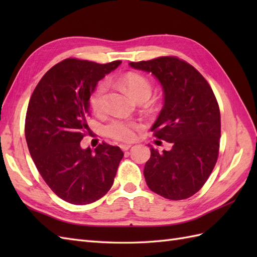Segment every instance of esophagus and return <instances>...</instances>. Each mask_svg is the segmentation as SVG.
<instances>
[{
  "label": "esophagus",
  "mask_w": 257,
  "mask_h": 257,
  "mask_svg": "<svg viewBox=\"0 0 257 257\" xmlns=\"http://www.w3.org/2000/svg\"><path fill=\"white\" fill-rule=\"evenodd\" d=\"M120 148H121L123 151H127V150H129L130 148H132V145L122 144V145H120Z\"/></svg>",
  "instance_id": "1"
}]
</instances>
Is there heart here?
<instances>
[{
  "instance_id": "b5f03b06",
  "label": "heart",
  "mask_w": 257,
  "mask_h": 257,
  "mask_svg": "<svg viewBox=\"0 0 257 257\" xmlns=\"http://www.w3.org/2000/svg\"><path fill=\"white\" fill-rule=\"evenodd\" d=\"M122 84L128 92L136 99L140 97L151 95V85L149 80L143 75L137 73H129L122 78ZM106 85L99 84L90 97V105L95 111L99 112L105 106ZM137 124L122 119H112L107 125V133L112 138L121 141H132L136 138Z\"/></svg>"
}]
</instances>
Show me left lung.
<instances>
[{
	"label": "left lung",
	"instance_id": "obj_1",
	"mask_svg": "<svg viewBox=\"0 0 257 257\" xmlns=\"http://www.w3.org/2000/svg\"><path fill=\"white\" fill-rule=\"evenodd\" d=\"M151 73L163 90V107L151 132L170 143L159 152L150 147L144 176L151 191L169 200L198 192L214 168L221 138L220 109L213 90L198 70L177 57L129 63Z\"/></svg>",
	"mask_w": 257,
	"mask_h": 257
}]
</instances>
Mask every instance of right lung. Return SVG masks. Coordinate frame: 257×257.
Wrapping results in <instances>:
<instances>
[{"label":"right lung","mask_w":257,"mask_h":257,"mask_svg":"<svg viewBox=\"0 0 257 257\" xmlns=\"http://www.w3.org/2000/svg\"><path fill=\"white\" fill-rule=\"evenodd\" d=\"M121 64L68 58L43 76L27 107L25 138L48 187L68 203H92L111 188L123 152L105 143L83 149L90 97L98 81Z\"/></svg>","instance_id":"right-lung-1"}]
</instances>
